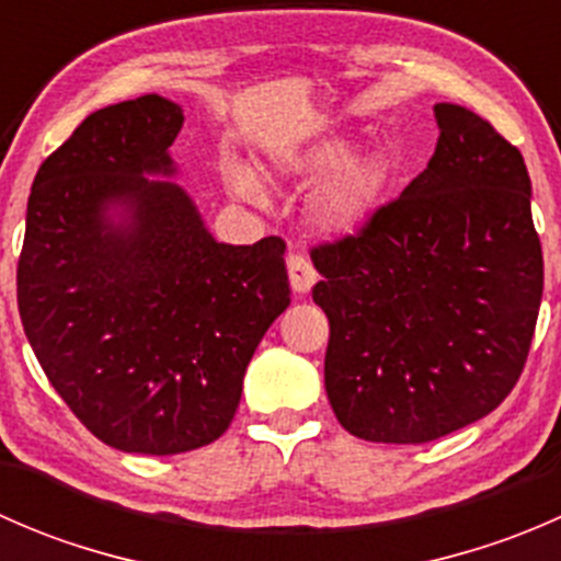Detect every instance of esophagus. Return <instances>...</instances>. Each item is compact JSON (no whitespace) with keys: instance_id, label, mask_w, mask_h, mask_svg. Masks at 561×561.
I'll list each match as a JSON object with an SVG mask.
<instances>
[{"instance_id":"esophagus-1","label":"esophagus","mask_w":561,"mask_h":561,"mask_svg":"<svg viewBox=\"0 0 561 561\" xmlns=\"http://www.w3.org/2000/svg\"><path fill=\"white\" fill-rule=\"evenodd\" d=\"M287 276H290L293 293H298V296L312 290L317 282V271L312 268V263L298 252H290V257H287Z\"/></svg>"}]
</instances>
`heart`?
<instances>
[{
    "label": "heart",
    "instance_id": "heart-1",
    "mask_svg": "<svg viewBox=\"0 0 561 561\" xmlns=\"http://www.w3.org/2000/svg\"><path fill=\"white\" fill-rule=\"evenodd\" d=\"M271 173L287 184H317L309 201V219L320 233L347 236L366 225L377 197L386 186V162L377 154L355 151L347 135L282 138L268 146ZM225 186L249 203H265V186L257 171L244 160H222Z\"/></svg>",
    "mask_w": 561,
    "mask_h": 561
}]
</instances>
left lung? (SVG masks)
<instances>
[{
  "mask_svg": "<svg viewBox=\"0 0 561 561\" xmlns=\"http://www.w3.org/2000/svg\"><path fill=\"white\" fill-rule=\"evenodd\" d=\"M434 116L426 171L358 236L312 252V298L331 325L328 401L369 443H432L496 410L540 312L522 151L467 107L437 103Z\"/></svg>",
  "mask_w": 561,
  "mask_h": 561,
  "instance_id": "1",
  "label": "left lung"
}]
</instances>
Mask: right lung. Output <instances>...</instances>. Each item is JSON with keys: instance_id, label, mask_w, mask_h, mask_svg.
I'll use <instances>...</instances> for the list:
<instances>
[{"instance_id": "right-lung-1", "label": "right lung", "mask_w": 561, "mask_h": 561, "mask_svg": "<svg viewBox=\"0 0 561 561\" xmlns=\"http://www.w3.org/2000/svg\"><path fill=\"white\" fill-rule=\"evenodd\" d=\"M181 124L160 94L100 107L39 165L26 206V339L78 421L124 454L222 437L290 304L285 241L222 244L171 181Z\"/></svg>"}]
</instances>
